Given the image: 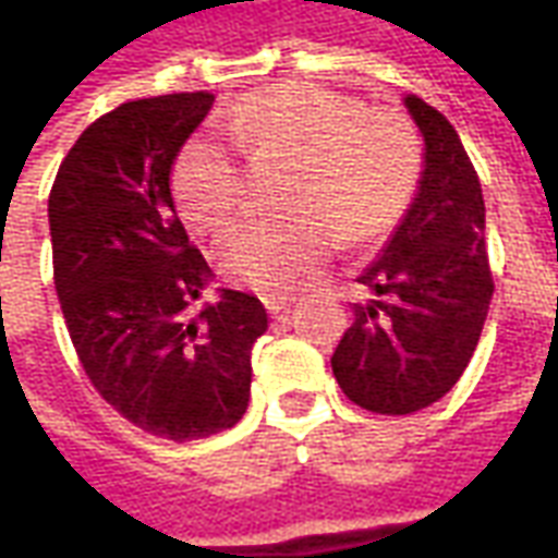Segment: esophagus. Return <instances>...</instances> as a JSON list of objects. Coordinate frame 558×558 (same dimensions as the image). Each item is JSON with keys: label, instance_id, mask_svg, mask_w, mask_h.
Listing matches in <instances>:
<instances>
[{"label": "esophagus", "instance_id": "1", "mask_svg": "<svg viewBox=\"0 0 558 558\" xmlns=\"http://www.w3.org/2000/svg\"><path fill=\"white\" fill-rule=\"evenodd\" d=\"M292 302H295V299H292V295H287V292H266V295H263V304H266V311L271 316L283 314V311H287Z\"/></svg>", "mask_w": 558, "mask_h": 558}]
</instances>
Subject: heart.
Here are the masks:
<instances>
[{"mask_svg":"<svg viewBox=\"0 0 558 558\" xmlns=\"http://www.w3.org/2000/svg\"><path fill=\"white\" fill-rule=\"evenodd\" d=\"M218 128L251 158L295 160L290 203L304 211L244 220L220 244L223 275L254 290H290L331 254L338 230L362 242L395 227L418 184L421 148L410 122L367 110L347 92H256L223 110ZM170 187L194 230H220L242 206V170L208 137L184 143Z\"/></svg>","mask_w":558,"mask_h":558,"instance_id":"obj_1","label":"heart"}]
</instances>
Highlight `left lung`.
I'll list each match as a JSON object with an SVG mask.
<instances>
[{
    "instance_id": "left-lung-1",
    "label": "left lung",
    "mask_w": 558,
    "mask_h": 558,
    "mask_svg": "<svg viewBox=\"0 0 558 558\" xmlns=\"http://www.w3.org/2000/svg\"><path fill=\"white\" fill-rule=\"evenodd\" d=\"M424 140L418 191L359 280L376 299L331 355L343 395L379 415H410L445 398L478 347L493 299L484 196L451 122L403 98Z\"/></svg>"
}]
</instances>
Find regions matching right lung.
Here are the masks:
<instances>
[{"label": "right lung", "mask_w": 558, "mask_h": 558, "mask_svg": "<svg viewBox=\"0 0 558 558\" xmlns=\"http://www.w3.org/2000/svg\"><path fill=\"white\" fill-rule=\"evenodd\" d=\"M215 104L160 95L92 122L56 172L47 218L53 280L83 371L140 430L191 442L230 430L251 400V350L268 316L256 295L211 280L170 194L175 155Z\"/></svg>", "instance_id": "right-lung-1"}]
</instances>
